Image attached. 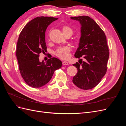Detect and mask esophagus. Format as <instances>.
<instances>
[{
  "label": "esophagus",
  "mask_w": 126,
  "mask_h": 126,
  "mask_svg": "<svg viewBox=\"0 0 126 126\" xmlns=\"http://www.w3.org/2000/svg\"><path fill=\"white\" fill-rule=\"evenodd\" d=\"M63 65H68V63L67 62H66V61H63Z\"/></svg>",
  "instance_id": "esophagus-1"
}]
</instances>
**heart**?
Segmentation results:
<instances>
[{
    "label": "heart",
    "instance_id": "obj_1",
    "mask_svg": "<svg viewBox=\"0 0 126 126\" xmlns=\"http://www.w3.org/2000/svg\"><path fill=\"white\" fill-rule=\"evenodd\" d=\"M63 34L67 32H70L72 35L73 33V30L71 27L68 26H64L63 27ZM71 48L68 46L59 47L55 51V54L57 57L63 59H67L69 57Z\"/></svg>",
    "mask_w": 126,
    "mask_h": 126
}]
</instances>
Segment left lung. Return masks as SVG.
<instances>
[{"mask_svg":"<svg viewBox=\"0 0 126 126\" xmlns=\"http://www.w3.org/2000/svg\"><path fill=\"white\" fill-rule=\"evenodd\" d=\"M81 25V37L75 57L80 58L72 65L78 72L72 82L83 90L93 89L98 85L107 70L109 48L105 32L93 19L87 16L71 17Z\"/></svg>","mask_w":126,"mask_h":126,"instance_id":"1","label":"left lung"}]
</instances>
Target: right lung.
I'll list each match as a JSON object with an SVG mask.
<instances>
[{
  "instance_id": "right-lung-1",
  "label": "right lung",
  "mask_w": 126,
  "mask_h": 126,
  "mask_svg": "<svg viewBox=\"0 0 126 126\" xmlns=\"http://www.w3.org/2000/svg\"><path fill=\"white\" fill-rule=\"evenodd\" d=\"M57 19L52 17H36L25 26L19 36L16 52L19 69L25 82L32 88L47 84L55 71L62 67V62L55 57L46 63L40 62L39 59L40 53L47 50L46 30Z\"/></svg>"
}]
</instances>
